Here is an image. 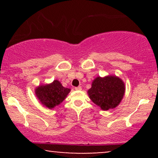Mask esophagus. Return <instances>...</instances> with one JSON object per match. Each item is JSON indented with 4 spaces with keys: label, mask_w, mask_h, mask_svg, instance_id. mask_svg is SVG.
Returning <instances> with one entry per match:
<instances>
[{
    "label": "esophagus",
    "mask_w": 158,
    "mask_h": 158,
    "mask_svg": "<svg viewBox=\"0 0 158 158\" xmlns=\"http://www.w3.org/2000/svg\"><path fill=\"white\" fill-rule=\"evenodd\" d=\"M75 90H81V88L80 86L77 87V88H75Z\"/></svg>",
    "instance_id": "34e87169"
}]
</instances>
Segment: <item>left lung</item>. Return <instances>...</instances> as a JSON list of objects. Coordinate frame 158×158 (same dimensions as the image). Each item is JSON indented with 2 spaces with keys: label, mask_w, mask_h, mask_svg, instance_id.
I'll list each match as a JSON object with an SVG mask.
<instances>
[{
  "label": "left lung",
  "mask_w": 158,
  "mask_h": 158,
  "mask_svg": "<svg viewBox=\"0 0 158 158\" xmlns=\"http://www.w3.org/2000/svg\"><path fill=\"white\" fill-rule=\"evenodd\" d=\"M126 85L120 78L114 75L97 77L88 90L89 98L103 110L113 109L122 101Z\"/></svg>",
  "instance_id": "8db88e82"
}]
</instances>
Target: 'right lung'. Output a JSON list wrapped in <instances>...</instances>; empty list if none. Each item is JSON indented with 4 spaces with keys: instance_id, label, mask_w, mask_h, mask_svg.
Returning a JSON list of instances; mask_svg holds the SVG:
<instances>
[{
    "instance_id": "add662e5",
    "label": "right lung",
    "mask_w": 158,
    "mask_h": 158,
    "mask_svg": "<svg viewBox=\"0 0 158 158\" xmlns=\"http://www.w3.org/2000/svg\"><path fill=\"white\" fill-rule=\"evenodd\" d=\"M70 89L64 88L57 79L49 84L39 85L35 88L36 97L41 105L52 109L59 106L66 99Z\"/></svg>"
}]
</instances>
